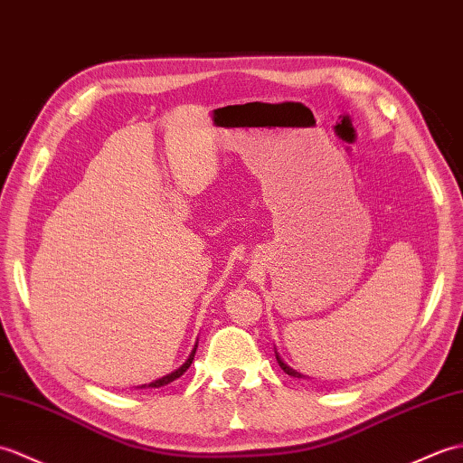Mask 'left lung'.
<instances>
[{
	"instance_id": "left-lung-1",
	"label": "left lung",
	"mask_w": 463,
	"mask_h": 463,
	"mask_svg": "<svg viewBox=\"0 0 463 463\" xmlns=\"http://www.w3.org/2000/svg\"><path fill=\"white\" fill-rule=\"evenodd\" d=\"M275 356H277V363H279V366L283 368V373H287V374H289V376H295V378H305L301 373H297V371H293L291 366H287V364L281 361V356L277 354V351H275Z\"/></svg>"
}]
</instances>
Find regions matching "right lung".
<instances>
[{
    "label": "right lung",
    "mask_w": 463,
    "mask_h": 463,
    "mask_svg": "<svg viewBox=\"0 0 463 463\" xmlns=\"http://www.w3.org/2000/svg\"><path fill=\"white\" fill-rule=\"evenodd\" d=\"M196 348H198V345H194V351L190 353L188 361L184 363L180 368H176V371L170 373V374H166V376H162V378H158V380H154V383H150V384H148V388H160V386H166V384L174 383V380H176V378H180V376H182L184 373H186L188 368H190V364H192V361H194V354H196Z\"/></svg>",
    "instance_id": "1"
}]
</instances>
